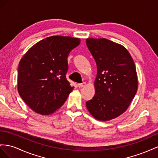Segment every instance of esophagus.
Listing matches in <instances>:
<instances>
[{
    "mask_svg": "<svg viewBox=\"0 0 158 158\" xmlns=\"http://www.w3.org/2000/svg\"><path fill=\"white\" fill-rule=\"evenodd\" d=\"M77 85H78V87H79V88H81V87H85V85H86V83H85V82H83V83H79Z\"/></svg>",
    "mask_w": 158,
    "mask_h": 158,
    "instance_id": "obj_1",
    "label": "esophagus"
}]
</instances>
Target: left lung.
Instances as JSON below:
<instances>
[{"mask_svg": "<svg viewBox=\"0 0 158 158\" xmlns=\"http://www.w3.org/2000/svg\"><path fill=\"white\" fill-rule=\"evenodd\" d=\"M86 44L95 60V94L86 102L94 118L106 121L127 110L138 89L136 69L128 51L106 38H87Z\"/></svg>", "mask_w": 158, "mask_h": 158, "instance_id": "obj_1", "label": "left lung"}]
</instances>
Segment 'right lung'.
<instances>
[{"label":"right lung","instance_id":"1","mask_svg":"<svg viewBox=\"0 0 158 158\" xmlns=\"http://www.w3.org/2000/svg\"><path fill=\"white\" fill-rule=\"evenodd\" d=\"M79 38L53 35L31 47L19 65L18 91L31 110L53 113L64 105L74 87L66 79L67 57Z\"/></svg>","mask_w":158,"mask_h":158}]
</instances>
